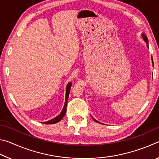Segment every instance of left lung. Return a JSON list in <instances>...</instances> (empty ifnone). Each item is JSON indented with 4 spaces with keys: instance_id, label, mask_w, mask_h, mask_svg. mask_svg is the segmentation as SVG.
<instances>
[{
    "instance_id": "1",
    "label": "left lung",
    "mask_w": 159,
    "mask_h": 159,
    "mask_svg": "<svg viewBox=\"0 0 159 159\" xmlns=\"http://www.w3.org/2000/svg\"><path fill=\"white\" fill-rule=\"evenodd\" d=\"M141 36H142V39H143L144 41H145V43H147V47L148 48H149V45H148V43H148V39H147V36H146V35H145L144 33H142V35H141ZM152 64H154V63H153V59H152ZM92 118H93V120H95V122H97V123H101V124H103V123H100V122L98 121V120H95V118H94L93 117H92Z\"/></svg>"
}]
</instances>
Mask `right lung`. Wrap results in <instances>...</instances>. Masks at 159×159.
<instances>
[{
	"label": "right lung",
	"instance_id": "add662e5",
	"mask_svg": "<svg viewBox=\"0 0 159 159\" xmlns=\"http://www.w3.org/2000/svg\"><path fill=\"white\" fill-rule=\"evenodd\" d=\"M71 83L69 82L68 84L66 85V96H65V102H64V107L62 109V111H61V113L57 116L55 117L52 119H51L50 120H48V121L45 122H42L43 123H45V124H54V123H58L60 122V120L62 119L63 117L64 116V115L66 114V105H67V102H68V98H69V95L70 93V89H71Z\"/></svg>",
	"mask_w": 159,
	"mask_h": 159
}]
</instances>
